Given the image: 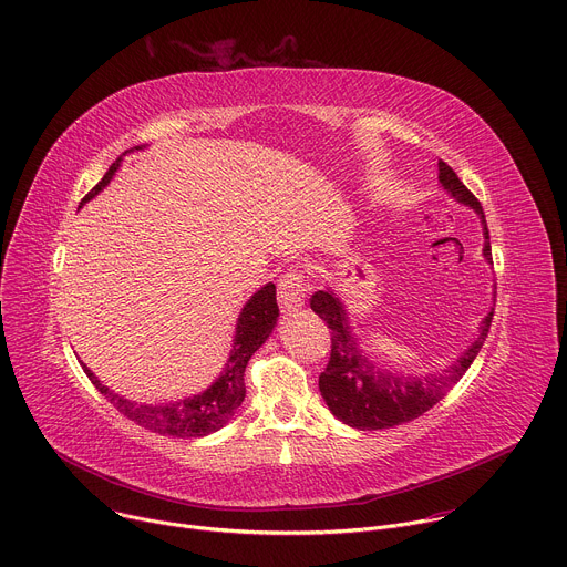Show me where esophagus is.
Here are the masks:
<instances>
[{
	"mask_svg": "<svg viewBox=\"0 0 567 567\" xmlns=\"http://www.w3.org/2000/svg\"><path fill=\"white\" fill-rule=\"evenodd\" d=\"M277 297H279V306L284 312H292L297 308L303 306L306 299V284H303V275L299 270H290L279 279V288H277Z\"/></svg>",
	"mask_w": 567,
	"mask_h": 567,
	"instance_id": "esophagus-1",
	"label": "esophagus"
}]
</instances>
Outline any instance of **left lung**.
Returning <instances> with one entry per match:
<instances>
[{
  "mask_svg": "<svg viewBox=\"0 0 567 567\" xmlns=\"http://www.w3.org/2000/svg\"><path fill=\"white\" fill-rule=\"evenodd\" d=\"M439 182H442L444 192L451 194V198L471 207L480 216L484 231L482 255L488 264H493L488 227L482 205L446 162H439ZM310 308L316 310L331 329V358L320 375V392L333 416L358 430H383L414 421L421 414H425L432 405L442 401L480 353L493 320L491 308L488 316L482 320L471 347L446 369L436 373L405 375L401 371L379 367L375 360H371L360 349V338L353 333L349 324L347 306L331 288L318 290L312 295Z\"/></svg>",
  "mask_w": 567,
  "mask_h": 567,
  "instance_id": "8db88e82",
  "label": "left lung"
}]
</instances>
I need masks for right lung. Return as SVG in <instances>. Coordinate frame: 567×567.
<instances>
[{"label":"right lung","instance_id":"1","mask_svg":"<svg viewBox=\"0 0 567 567\" xmlns=\"http://www.w3.org/2000/svg\"><path fill=\"white\" fill-rule=\"evenodd\" d=\"M131 151H140V146L131 148ZM131 151H125V153H131ZM123 155L116 157V162L107 168V173L101 177V182L81 200V207L85 203H90L94 196H99L110 184L112 175L121 166ZM277 318H279L277 288H275V284H266L264 288H259L255 295H251L247 299V303L240 308L236 333H234V344H231L229 358H227L218 379L205 392L182 399V401H173V403H137L131 399H123V396L114 394L107 385H103L85 362H81V364L87 373V379L92 381V385L123 416H128L137 425L146 427L151 432L164 434V436H182V439L184 436L186 439L188 436H207V434L225 427L234 419L236 410L240 408V403L245 399V381H243L245 367H247L249 358L255 355V351L270 338V333L277 324Z\"/></svg>","mask_w":567,"mask_h":567}]
</instances>
